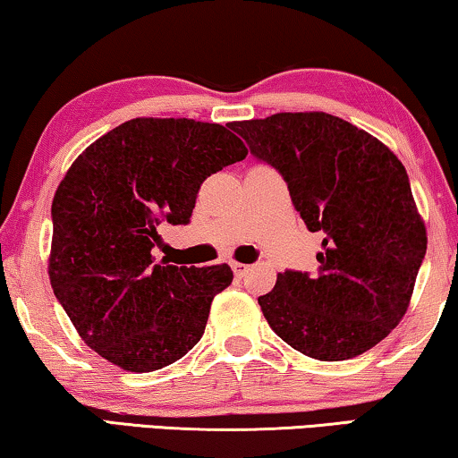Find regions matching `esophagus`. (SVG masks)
<instances>
[{"mask_svg":"<svg viewBox=\"0 0 458 458\" xmlns=\"http://www.w3.org/2000/svg\"><path fill=\"white\" fill-rule=\"evenodd\" d=\"M231 267H233V273H235V276H240V278H242V276L250 270L248 264H242V262H233V264H231Z\"/></svg>","mask_w":458,"mask_h":458,"instance_id":"esophagus-1","label":"esophagus"}]
</instances>
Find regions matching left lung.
Masks as SVG:
<instances>
[{"label":"left lung","instance_id":"left-lung-1","mask_svg":"<svg viewBox=\"0 0 458 458\" xmlns=\"http://www.w3.org/2000/svg\"><path fill=\"white\" fill-rule=\"evenodd\" d=\"M283 175L310 231L316 275L284 270L258 297L281 339L320 361L366 353L403 320L428 233L407 171L377 138L322 111L229 125Z\"/></svg>","mask_w":458,"mask_h":458}]
</instances>
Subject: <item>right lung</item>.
Here are the masks:
<instances>
[{"label": "right lung", "instance_id": "obj_1", "mask_svg": "<svg viewBox=\"0 0 458 458\" xmlns=\"http://www.w3.org/2000/svg\"><path fill=\"white\" fill-rule=\"evenodd\" d=\"M225 125L136 117L72 163L51 204L49 281L81 335L125 372H155L188 353L207 328L227 264H155L161 223L185 225L202 182L243 161Z\"/></svg>", "mask_w": 458, "mask_h": 458}]
</instances>
